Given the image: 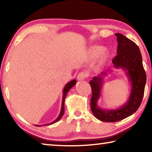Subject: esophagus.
Returning <instances> with one entry per match:
<instances>
[{"label":"esophagus","mask_w":152,"mask_h":152,"mask_svg":"<svg viewBox=\"0 0 152 152\" xmlns=\"http://www.w3.org/2000/svg\"><path fill=\"white\" fill-rule=\"evenodd\" d=\"M87 77H88V74L86 72H80L78 76H77V79L78 80H83L86 79Z\"/></svg>","instance_id":"1"}]
</instances>
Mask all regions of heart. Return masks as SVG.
<instances>
[{
    "label": "heart",
    "instance_id": "obj_1",
    "mask_svg": "<svg viewBox=\"0 0 152 152\" xmlns=\"http://www.w3.org/2000/svg\"><path fill=\"white\" fill-rule=\"evenodd\" d=\"M103 50V48L101 47V46H94V47L92 48L91 50L90 54H91V57L96 58L101 53V57H100V60H101V61H104L107 60L108 57V53L107 51Z\"/></svg>",
    "mask_w": 152,
    "mask_h": 152
}]
</instances>
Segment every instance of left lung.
Wrapping results in <instances>:
<instances>
[{
  "instance_id": "1",
  "label": "left lung",
  "mask_w": 152,
  "mask_h": 152,
  "mask_svg": "<svg viewBox=\"0 0 152 152\" xmlns=\"http://www.w3.org/2000/svg\"><path fill=\"white\" fill-rule=\"evenodd\" d=\"M115 35L118 42L117 55L113 58L112 62L115 68H121L125 71L132 88L125 104L115 109H104L99 107L98 101L101 94L103 76L107 75L109 70L102 72L89 82L92 92L91 110L96 119L103 122L119 121L137 111L142 101L146 84V74L140 48L134 42L121 33Z\"/></svg>"
}]
</instances>
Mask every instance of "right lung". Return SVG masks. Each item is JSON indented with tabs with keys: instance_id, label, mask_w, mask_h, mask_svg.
<instances>
[{
	"instance_id": "obj_1",
	"label": "right lung",
	"mask_w": 152,
	"mask_h": 152,
	"mask_svg": "<svg viewBox=\"0 0 152 152\" xmlns=\"http://www.w3.org/2000/svg\"><path fill=\"white\" fill-rule=\"evenodd\" d=\"M76 80H71L70 82H68L66 84V86H64V90H63V97H62V102H61V111L60 115H59V116L58 117L57 119H56L55 121H53V122H51L50 123H48V124H45V125H35V126H37V127H40V126H44V125H51V124H53V123H55L56 122H58V121H60V119L61 118V117L63 116L64 113V102H65V99H66V94L68 93V91H70V90L72 88V87L75 85L76 84Z\"/></svg>"
}]
</instances>
